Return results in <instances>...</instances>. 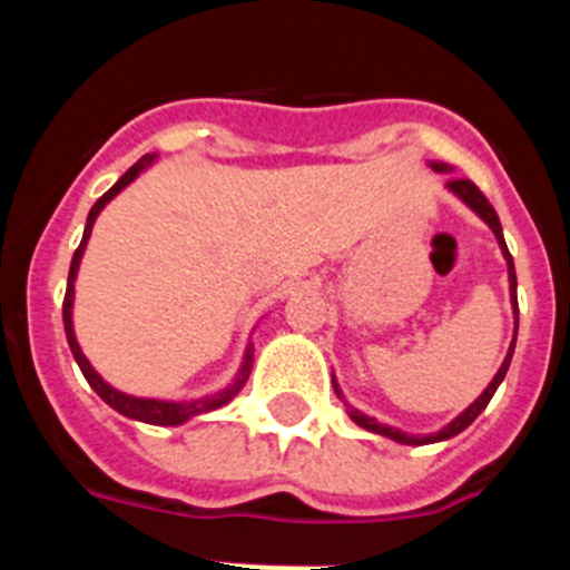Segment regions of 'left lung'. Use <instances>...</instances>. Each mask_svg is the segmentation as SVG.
Returning <instances> with one entry per match:
<instances>
[{
    "instance_id": "obj_1",
    "label": "left lung",
    "mask_w": 570,
    "mask_h": 570,
    "mask_svg": "<svg viewBox=\"0 0 570 570\" xmlns=\"http://www.w3.org/2000/svg\"><path fill=\"white\" fill-rule=\"evenodd\" d=\"M431 168H434V170H448L445 165H431ZM448 188L454 190V194L460 196V199H462V203L468 205V208H471V210H476V214H480L482 219H485V223H488V228H491L493 234H497V239H500V248H502V254H505V262H508V279H511L513 316H517V322H520V308H517V274H513V259H511V254H508V245H505V239H502V225H500V216H497V210L491 208V203H488V199H485V194H482V190L476 188V185H473L471 179H456V176H454V179H448ZM513 345H517V334H513L511 351H508L505 362H502V365H500V371H497V376H493V380H491V385H488L485 391H482V394H480V400L473 402V405H468L465 411H462V414L456 416L454 422H451V425H445V428H442L440 434H431V436H411V434H402V431H396V428L380 425V422H376L374 416H365V414H360V411H354V407H351V420H354L356 425H362V428H365V431H374V434L391 436V440H394V442H402V445H428V442L451 440V436H456V434H460V431H465V428L471 425V422L476 420V416H480L482 411H485V405H488V402H491V396L497 394V387H500V382L505 380V374H508V365H511ZM334 391H336V394H340V387H336V382H334Z\"/></svg>"
}]
</instances>
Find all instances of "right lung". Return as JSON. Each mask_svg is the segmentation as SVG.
Returning <instances> with one entry per match:
<instances>
[{
  "mask_svg": "<svg viewBox=\"0 0 570 570\" xmlns=\"http://www.w3.org/2000/svg\"><path fill=\"white\" fill-rule=\"evenodd\" d=\"M154 163V156H142L139 163L134 165V168L125 170L122 176H119V183L114 185V188L108 190V194H102L94 203V208H90L88 214V225H85V234H82V242H79V248L73 250V259H70V274H68V291H65V302H62V320H65V336H68V345H70V354H73V360H77V365L82 367L85 380H88V385L97 391L99 396H102L105 402H108L114 411H119V414L130 416V420H139V422H148V425H183V422H188L190 416H199L205 414V411H214V407H223L225 402L230 400V396L239 391L242 385H245V380H248V371H250V351L245 354V365H242L239 376H236L234 385H228L225 391H219V394L214 396H205V400H194V402H163V400H142V396H128L122 394V391H116V387H110L108 382L102 380V376L90 367V362L85 360L82 347H79L77 336H73V320H70V308H73V279H77V271H79V259H82L85 254V245H88V236H90V228H94V223H97L99 210L105 208V205L114 199L116 194L122 188H128L130 183H134L136 176L142 174L148 165Z\"/></svg>",
  "mask_w": 570,
  "mask_h": 570,
  "instance_id": "1",
  "label": "right lung"
}]
</instances>
